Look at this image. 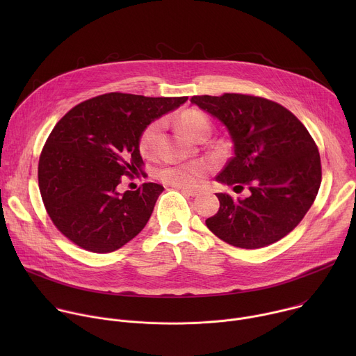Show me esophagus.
<instances>
[{
    "instance_id": "1",
    "label": "esophagus",
    "mask_w": 356,
    "mask_h": 356,
    "mask_svg": "<svg viewBox=\"0 0 356 356\" xmlns=\"http://www.w3.org/2000/svg\"><path fill=\"white\" fill-rule=\"evenodd\" d=\"M181 193H184V194H187V195H191V197H195V195H198V190H194V188H187V187H177Z\"/></svg>"
}]
</instances>
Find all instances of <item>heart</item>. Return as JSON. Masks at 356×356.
Here are the masks:
<instances>
[{
  "label": "heart",
  "mask_w": 356,
  "mask_h": 356,
  "mask_svg": "<svg viewBox=\"0 0 356 356\" xmlns=\"http://www.w3.org/2000/svg\"><path fill=\"white\" fill-rule=\"evenodd\" d=\"M180 127L194 139L209 135L211 125L206 114L198 110H186L179 117ZM162 136V121L150 122L140 132L139 150L142 156L154 159L159 154V143ZM209 172V166L204 162H193L181 165H168L159 170V179L175 187H195L201 183L202 177Z\"/></svg>",
  "instance_id": "obj_1"
}]
</instances>
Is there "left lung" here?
<instances>
[{
    "instance_id": "left-lung-1",
    "label": "left lung",
    "mask_w": 356,
    "mask_h": 356,
    "mask_svg": "<svg viewBox=\"0 0 356 356\" xmlns=\"http://www.w3.org/2000/svg\"><path fill=\"white\" fill-rule=\"evenodd\" d=\"M193 104L218 118L234 143V156L216 177L245 198L216 193L220 210L206 220L229 245L257 249L291 232L307 214L321 184L318 147L307 128L272 99L224 92L193 95Z\"/></svg>"
}]
</instances>
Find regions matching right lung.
I'll use <instances>...</instances> for the list:
<instances>
[{
    "label": "right lung",
    "mask_w": 356,
    "mask_h": 356,
    "mask_svg": "<svg viewBox=\"0 0 356 356\" xmlns=\"http://www.w3.org/2000/svg\"><path fill=\"white\" fill-rule=\"evenodd\" d=\"M187 97L97 95L73 107L50 132L38 165V181L54 225L77 246L108 253L146 225L163 186L143 183L118 193L122 176L143 169L140 132Z\"/></svg>",
    "instance_id": "obj_1"
}]
</instances>
